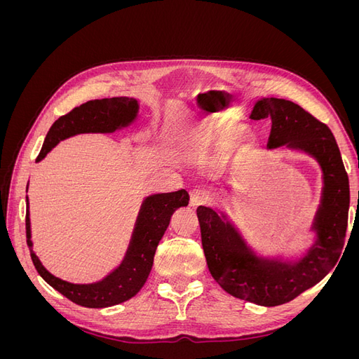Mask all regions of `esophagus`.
<instances>
[{
  "label": "esophagus",
  "mask_w": 359,
  "mask_h": 359,
  "mask_svg": "<svg viewBox=\"0 0 359 359\" xmlns=\"http://www.w3.org/2000/svg\"><path fill=\"white\" fill-rule=\"evenodd\" d=\"M206 201H208V196L202 190L194 189L190 191V205L193 208H198L199 205H203Z\"/></svg>",
  "instance_id": "obj_1"
}]
</instances>
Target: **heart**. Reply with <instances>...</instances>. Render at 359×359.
Segmentation results:
<instances>
[{
	"mask_svg": "<svg viewBox=\"0 0 359 359\" xmlns=\"http://www.w3.org/2000/svg\"><path fill=\"white\" fill-rule=\"evenodd\" d=\"M232 145L231 139H227L222 135H215L208 132V130H201L194 133L189 140V149L194 156L205 154V153H223Z\"/></svg>",
	"mask_w": 359,
	"mask_h": 359,
	"instance_id": "heart-1",
	"label": "heart"
}]
</instances>
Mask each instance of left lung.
<instances>
[{"instance_id":"1","label":"left lung","mask_w":359,"mask_h":359,"mask_svg":"<svg viewBox=\"0 0 359 359\" xmlns=\"http://www.w3.org/2000/svg\"><path fill=\"white\" fill-rule=\"evenodd\" d=\"M250 118L271 119L268 149L299 151L318 161L322 191L310 226L313 243L298 259L262 256L248 245L226 212L208 206H199L196 212L206 265L217 283L236 298L274 307L318 285L339 260L349 215V178L328 126L297 103L262 97Z\"/></svg>"}]
</instances>
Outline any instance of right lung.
Returning <instances> with one entry per match:
<instances>
[{
	"mask_svg": "<svg viewBox=\"0 0 359 359\" xmlns=\"http://www.w3.org/2000/svg\"><path fill=\"white\" fill-rule=\"evenodd\" d=\"M139 102L132 97L90 100L74 107L72 112L60 116L52 124L36 163L45 158L64 139L82 133H114L116 130L132 126L139 116ZM187 205L189 193L186 190L147 196L140 203L132 238L121 264L95 283L78 285L50 274L32 250L29 202L27 196V244L32 264L49 286L78 306L88 309L116 306L133 298L142 289L153 268L157 245L168 229L172 214Z\"/></svg>",
	"mask_w": 359,
	"mask_h": 359,
	"instance_id": "obj_1",
	"label": "right lung"
}]
</instances>
